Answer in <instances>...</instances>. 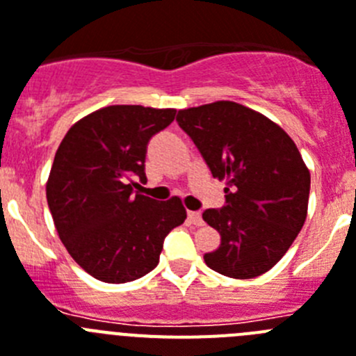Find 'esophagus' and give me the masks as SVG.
<instances>
[{
	"instance_id": "34e87169",
	"label": "esophagus",
	"mask_w": 356,
	"mask_h": 356,
	"mask_svg": "<svg viewBox=\"0 0 356 356\" xmlns=\"http://www.w3.org/2000/svg\"><path fill=\"white\" fill-rule=\"evenodd\" d=\"M188 220H190L193 225H204L202 215H200L199 211H190V213H188Z\"/></svg>"
}]
</instances>
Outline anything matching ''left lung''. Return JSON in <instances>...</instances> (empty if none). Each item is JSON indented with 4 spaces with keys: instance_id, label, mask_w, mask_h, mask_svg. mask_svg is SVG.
Segmentation results:
<instances>
[{
    "instance_id": "obj_1",
    "label": "left lung",
    "mask_w": 356,
    "mask_h": 356,
    "mask_svg": "<svg viewBox=\"0 0 356 356\" xmlns=\"http://www.w3.org/2000/svg\"><path fill=\"white\" fill-rule=\"evenodd\" d=\"M177 123L213 177L225 181L224 206L202 213L222 238L204 261L234 280L261 276L307 220L310 172L298 147L264 114L234 102L179 111Z\"/></svg>"
}]
</instances>
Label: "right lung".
Listing matches in <instances>:
<instances>
[{
  "label": "right lung",
  "instance_id": "right-lung-1",
  "mask_svg": "<svg viewBox=\"0 0 356 356\" xmlns=\"http://www.w3.org/2000/svg\"><path fill=\"white\" fill-rule=\"evenodd\" d=\"M175 113L104 107L71 127L55 154L46 184L49 213L71 258L97 280L127 283L154 270L166 234L186 218L177 197L157 202L132 190V179L147 181L148 141Z\"/></svg>",
  "mask_w": 356,
  "mask_h": 356
}]
</instances>
